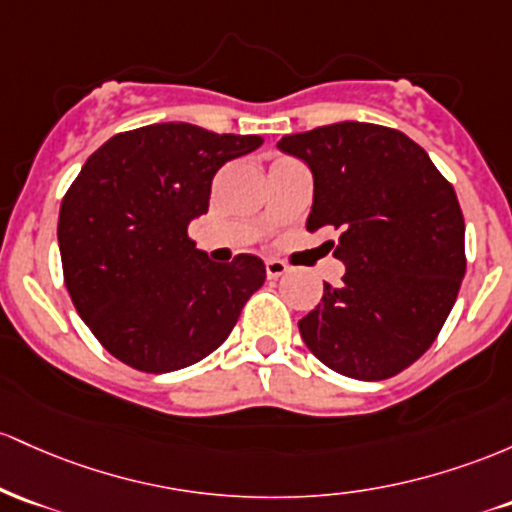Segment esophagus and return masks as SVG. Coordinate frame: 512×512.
Returning <instances> with one entry per match:
<instances>
[{"mask_svg":"<svg viewBox=\"0 0 512 512\" xmlns=\"http://www.w3.org/2000/svg\"><path fill=\"white\" fill-rule=\"evenodd\" d=\"M287 273V266L283 261H278V258H271V261H266V275L268 280H275L280 278V275Z\"/></svg>","mask_w":512,"mask_h":512,"instance_id":"34e87169","label":"esophagus"}]
</instances>
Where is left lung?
<instances>
[{"label": "left lung", "mask_w": 512, "mask_h": 512, "mask_svg": "<svg viewBox=\"0 0 512 512\" xmlns=\"http://www.w3.org/2000/svg\"><path fill=\"white\" fill-rule=\"evenodd\" d=\"M278 149L312 169L307 229H336L326 246L346 266L300 319L302 341L338 375H399L433 346L467 271L455 188L426 149L384 125L346 120L285 135Z\"/></svg>", "instance_id": "left-lung-1"}]
</instances>
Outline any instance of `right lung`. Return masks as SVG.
<instances>
[{"instance_id":"add662e5","label":"right lung","mask_w":512,"mask_h":512,"mask_svg":"<svg viewBox=\"0 0 512 512\" xmlns=\"http://www.w3.org/2000/svg\"><path fill=\"white\" fill-rule=\"evenodd\" d=\"M263 145L191 123L118 132L86 159L60 205L62 273L79 317L120 363L174 372L220 348L266 280L258 256L215 263L188 225L220 166Z\"/></svg>"}]
</instances>
